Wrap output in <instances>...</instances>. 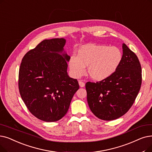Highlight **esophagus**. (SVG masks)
<instances>
[{"label": "esophagus", "mask_w": 152, "mask_h": 152, "mask_svg": "<svg viewBox=\"0 0 152 152\" xmlns=\"http://www.w3.org/2000/svg\"><path fill=\"white\" fill-rule=\"evenodd\" d=\"M79 84H80V86L81 88H83V87H84V86H85V83L84 82L81 81H79Z\"/></svg>", "instance_id": "1"}]
</instances>
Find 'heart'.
<instances>
[{"mask_svg":"<svg viewBox=\"0 0 152 152\" xmlns=\"http://www.w3.org/2000/svg\"><path fill=\"white\" fill-rule=\"evenodd\" d=\"M122 58L121 51L115 47L90 44L84 46L69 59L72 75L79 77L85 74L88 66V74L96 81H102L113 75L119 66Z\"/></svg>","mask_w":152,"mask_h":152,"instance_id":"obj_1","label":"heart"}]
</instances>
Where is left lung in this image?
<instances>
[{"label": "left lung", "instance_id": "left-lung-1", "mask_svg": "<svg viewBox=\"0 0 152 152\" xmlns=\"http://www.w3.org/2000/svg\"><path fill=\"white\" fill-rule=\"evenodd\" d=\"M122 61L114 73L104 80L86 83L89 107L97 117L113 121L126 114L133 105L142 84L138 58L125 43Z\"/></svg>", "mask_w": 152, "mask_h": 152}]
</instances>
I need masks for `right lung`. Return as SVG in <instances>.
Masks as SVG:
<instances>
[{"label":"right lung","instance_id":"obj_1","mask_svg":"<svg viewBox=\"0 0 152 152\" xmlns=\"http://www.w3.org/2000/svg\"><path fill=\"white\" fill-rule=\"evenodd\" d=\"M64 38L44 39L22 58L18 89L30 113L45 122H56L67 113L80 86L68 75L66 53L62 55Z\"/></svg>","mask_w":152,"mask_h":152}]
</instances>
